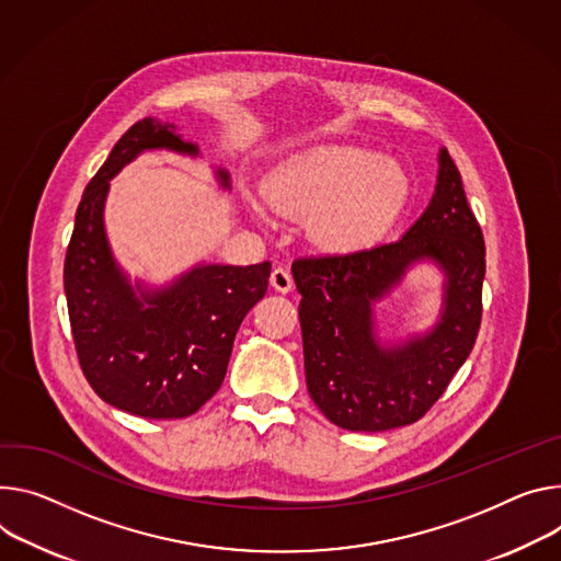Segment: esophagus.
Segmentation results:
<instances>
[{
	"label": "esophagus",
	"mask_w": 561,
	"mask_h": 561,
	"mask_svg": "<svg viewBox=\"0 0 561 561\" xmlns=\"http://www.w3.org/2000/svg\"><path fill=\"white\" fill-rule=\"evenodd\" d=\"M271 286H273L277 293H288V290H293V277H290V273L284 271V268H275V271L271 273Z\"/></svg>",
	"instance_id": "34e87169"
}]
</instances>
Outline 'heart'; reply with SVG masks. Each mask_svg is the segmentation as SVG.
Instances as JSON below:
<instances>
[{
  "label": "heart",
  "instance_id": "heart-1",
  "mask_svg": "<svg viewBox=\"0 0 561 561\" xmlns=\"http://www.w3.org/2000/svg\"><path fill=\"white\" fill-rule=\"evenodd\" d=\"M266 203L286 217H311V239L335 252L380 243L412 198L407 168L363 145H318L282 161L266 181Z\"/></svg>",
  "mask_w": 561,
  "mask_h": 561
}]
</instances>
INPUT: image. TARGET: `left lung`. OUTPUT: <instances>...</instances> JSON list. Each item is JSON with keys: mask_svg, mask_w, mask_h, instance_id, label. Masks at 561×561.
<instances>
[{"mask_svg": "<svg viewBox=\"0 0 561 561\" xmlns=\"http://www.w3.org/2000/svg\"><path fill=\"white\" fill-rule=\"evenodd\" d=\"M416 263H432L444 275L439 320L407 341L382 343L375 304ZM483 277V232L461 174L440 147L430 206L398 241L293 264L304 371L320 412L348 432L416 423L474 346Z\"/></svg>", "mask_w": 561, "mask_h": 561, "instance_id": "8db88e82", "label": "left lung"}]
</instances>
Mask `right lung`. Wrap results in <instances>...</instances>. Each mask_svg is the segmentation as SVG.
<instances>
[{
  "mask_svg": "<svg viewBox=\"0 0 561 561\" xmlns=\"http://www.w3.org/2000/svg\"><path fill=\"white\" fill-rule=\"evenodd\" d=\"M168 149L196 159V142L176 125L142 118L114 145L89 181L65 260V293L84 378L105 402L142 419H185L221 387L245 313L268 288L271 262H201L170 284L131 282L116 262L107 230L110 181L142 151ZM215 176L230 190V174Z\"/></svg>",
  "mask_w": 561,
  "mask_h": 561,
  "instance_id": "obj_1",
  "label": "right lung"
}]
</instances>
